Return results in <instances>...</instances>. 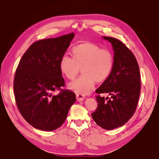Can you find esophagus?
Here are the masks:
<instances>
[{
	"instance_id": "1",
	"label": "esophagus",
	"mask_w": 159,
	"mask_h": 159,
	"mask_svg": "<svg viewBox=\"0 0 159 159\" xmlns=\"http://www.w3.org/2000/svg\"><path fill=\"white\" fill-rule=\"evenodd\" d=\"M85 99V96L82 94H76V99L78 102H82V101Z\"/></svg>"
}]
</instances>
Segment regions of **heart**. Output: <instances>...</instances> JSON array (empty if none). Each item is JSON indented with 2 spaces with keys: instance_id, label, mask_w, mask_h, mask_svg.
<instances>
[{
  "instance_id": "1",
  "label": "heart",
  "mask_w": 159,
  "mask_h": 159,
  "mask_svg": "<svg viewBox=\"0 0 159 159\" xmlns=\"http://www.w3.org/2000/svg\"><path fill=\"white\" fill-rule=\"evenodd\" d=\"M72 55L73 57L63 55L60 61V69L65 77L73 80L81 68V76L69 84V88L78 93L90 92L97 81H104L113 71V54L94 43L84 42L76 46L72 49Z\"/></svg>"
}]
</instances>
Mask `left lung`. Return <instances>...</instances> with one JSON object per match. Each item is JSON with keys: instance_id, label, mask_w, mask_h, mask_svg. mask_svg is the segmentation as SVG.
Listing matches in <instances>:
<instances>
[{"instance_id": "1", "label": "left lung", "mask_w": 159, "mask_h": 159, "mask_svg": "<svg viewBox=\"0 0 159 159\" xmlns=\"http://www.w3.org/2000/svg\"><path fill=\"white\" fill-rule=\"evenodd\" d=\"M103 38L113 47L115 67L95 90L98 106L91 115L98 126L111 130L125 125L135 112L140 94V72L134 53L122 42L113 37ZM105 93L111 97L100 96Z\"/></svg>"}]
</instances>
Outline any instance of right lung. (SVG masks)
Returning <instances> with one entry per match:
<instances>
[{
  "label": "right lung",
  "instance_id": "obj_1",
  "mask_svg": "<svg viewBox=\"0 0 159 159\" xmlns=\"http://www.w3.org/2000/svg\"><path fill=\"white\" fill-rule=\"evenodd\" d=\"M73 33L56 38L38 40L23 55L14 74V93L16 106L33 127L43 131L59 128L67 118L76 94L65 87L60 61ZM59 91L57 95L52 94Z\"/></svg>",
  "mask_w": 159,
  "mask_h": 159
}]
</instances>
